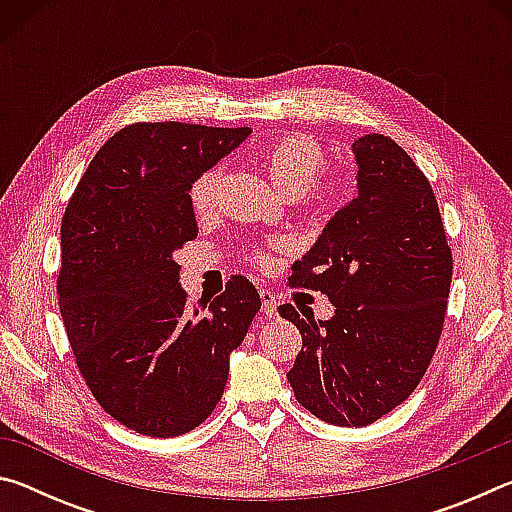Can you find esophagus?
I'll return each instance as SVG.
<instances>
[{"label": "esophagus", "instance_id": "34e87169", "mask_svg": "<svg viewBox=\"0 0 512 512\" xmlns=\"http://www.w3.org/2000/svg\"><path fill=\"white\" fill-rule=\"evenodd\" d=\"M259 298H262V311L268 318H275L277 316V298L273 291L268 289H259Z\"/></svg>", "mask_w": 512, "mask_h": 512}]
</instances>
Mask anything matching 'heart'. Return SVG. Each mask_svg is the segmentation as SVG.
<instances>
[{
	"label": "heart",
	"instance_id": "heart-1",
	"mask_svg": "<svg viewBox=\"0 0 512 512\" xmlns=\"http://www.w3.org/2000/svg\"><path fill=\"white\" fill-rule=\"evenodd\" d=\"M323 149L307 135H282L275 142L259 151V162L266 171L268 180L282 196H309L314 201L329 203L343 192V178L339 173H327L316 178L323 167ZM216 183H219V169H207L194 178L189 187V203L196 214H205L214 205ZM250 259L257 264L264 262L262 253H253Z\"/></svg>",
	"mask_w": 512,
	"mask_h": 512
}]
</instances>
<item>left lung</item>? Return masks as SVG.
Instances as JSON below:
<instances>
[{
    "mask_svg": "<svg viewBox=\"0 0 512 512\" xmlns=\"http://www.w3.org/2000/svg\"><path fill=\"white\" fill-rule=\"evenodd\" d=\"M352 153L359 194L291 275L325 293L334 316L277 307L302 334L287 372L296 400L336 427H366L415 391L443 332L452 282L436 196L409 153L379 133L359 137Z\"/></svg>",
    "mask_w": 512,
    "mask_h": 512,
    "instance_id": "left-lung-1",
    "label": "left lung"
}]
</instances>
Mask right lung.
<instances>
[{"label": "right lung", "instance_id": "right-lung-1", "mask_svg": "<svg viewBox=\"0 0 512 512\" xmlns=\"http://www.w3.org/2000/svg\"><path fill=\"white\" fill-rule=\"evenodd\" d=\"M250 128L180 121L121 128L94 155L60 225L58 305L85 384L117 422L173 438L219 404L230 354L262 307L235 275L189 309L173 255L196 239L194 178Z\"/></svg>", "mask_w": 512, "mask_h": 512}]
</instances>
